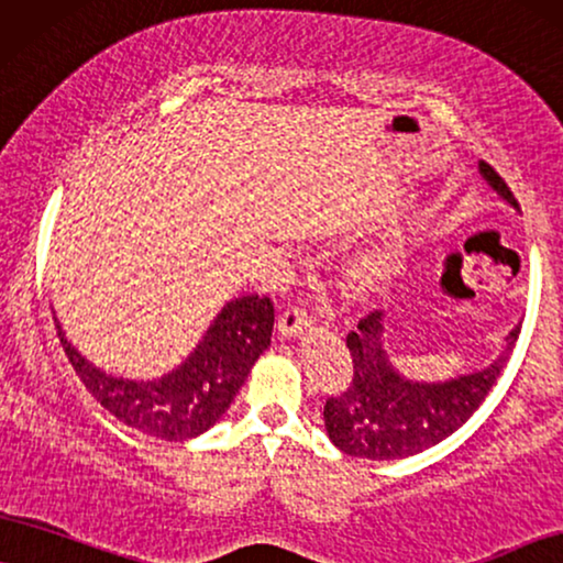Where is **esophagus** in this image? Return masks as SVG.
Segmentation results:
<instances>
[{
    "label": "esophagus",
    "mask_w": 563,
    "mask_h": 563,
    "mask_svg": "<svg viewBox=\"0 0 563 563\" xmlns=\"http://www.w3.org/2000/svg\"><path fill=\"white\" fill-rule=\"evenodd\" d=\"M309 317H306L303 309H298V306H290L277 319V334H280L283 340H296L301 338V334L309 330Z\"/></svg>",
    "instance_id": "34e87169"
}]
</instances>
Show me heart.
<instances>
[{
  "instance_id": "1",
  "label": "heart",
  "mask_w": 563,
  "mask_h": 563,
  "mask_svg": "<svg viewBox=\"0 0 563 563\" xmlns=\"http://www.w3.org/2000/svg\"><path fill=\"white\" fill-rule=\"evenodd\" d=\"M393 252L389 249H374V252L358 257L347 269L345 286L353 294H372V290L379 286L384 277L393 269Z\"/></svg>"
}]
</instances>
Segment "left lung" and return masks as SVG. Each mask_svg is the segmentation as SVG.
<instances>
[{"instance_id":"8db88e82","label":"left lung","mask_w":563,"mask_h":563,"mask_svg":"<svg viewBox=\"0 0 563 563\" xmlns=\"http://www.w3.org/2000/svg\"><path fill=\"white\" fill-rule=\"evenodd\" d=\"M483 181L509 208L519 205L507 184L488 163H478ZM519 338V324L504 338L501 351L478 372L441 382L410 379L400 374L387 353V314L372 311L347 334L353 358V382L343 395L324 405L327 437L340 452L364 460H402L452 437L486 400L507 366Z\"/></svg>"}]
</instances>
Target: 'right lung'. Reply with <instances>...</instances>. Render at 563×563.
I'll list each match as a JSON object with an SVG mask.
<instances>
[{
    "mask_svg": "<svg viewBox=\"0 0 563 563\" xmlns=\"http://www.w3.org/2000/svg\"><path fill=\"white\" fill-rule=\"evenodd\" d=\"M62 347L85 389L111 416L147 437L187 441L212 429L269 347L275 306L269 298L239 296L218 311L202 340L179 366L158 379H126L96 366L77 351L54 317Z\"/></svg>",
    "mask_w": 563,
    "mask_h": 563,
    "instance_id": "right-lung-1",
    "label": "right lung"
}]
</instances>
